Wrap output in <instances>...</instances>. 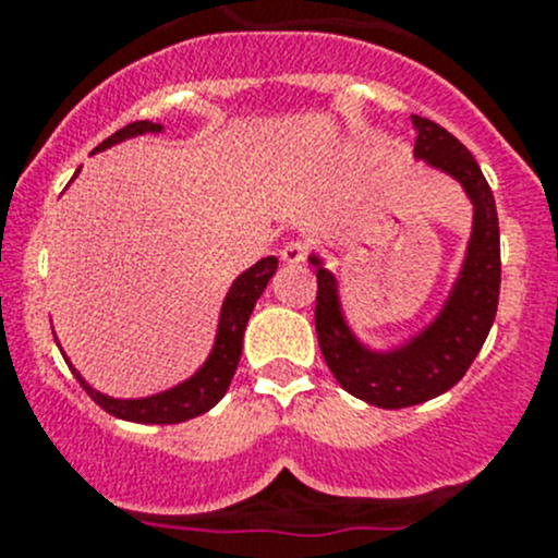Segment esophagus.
<instances>
[{"label":"esophagus","mask_w":558,"mask_h":558,"mask_svg":"<svg viewBox=\"0 0 558 558\" xmlns=\"http://www.w3.org/2000/svg\"><path fill=\"white\" fill-rule=\"evenodd\" d=\"M280 258H283L289 267H294V264H302L305 262V245L302 243H289L280 251Z\"/></svg>","instance_id":"esophagus-1"}]
</instances>
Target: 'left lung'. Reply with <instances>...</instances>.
<instances>
[{"label": "left lung", "mask_w": 558, "mask_h": 558, "mask_svg": "<svg viewBox=\"0 0 558 558\" xmlns=\"http://www.w3.org/2000/svg\"><path fill=\"white\" fill-rule=\"evenodd\" d=\"M415 161L448 174L472 205V229L446 300L421 329L378 348L348 320L340 280L320 253L307 262L315 269V331L337 384L362 402L399 410L446 393L459 384L486 342L499 302V218L494 194L475 156L429 118L413 116Z\"/></svg>", "instance_id": "left-lung-1"}]
</instances>
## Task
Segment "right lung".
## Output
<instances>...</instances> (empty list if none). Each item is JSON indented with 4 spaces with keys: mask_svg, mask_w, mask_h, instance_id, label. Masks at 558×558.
Here are the masks:
<instances>
[{
    "mask_svg": "<svg viewBox=\"0 0 558 558\" xmlns=\"http://www.w3.org/2000/svg\"><path fill=\"white\" fill-rule=\"evenodd\" d=\"M165 126L154 121H134L129 126H123L121 132L110 134L102 145L94 148V154L99 150L112 148L118 143H126L132 137H143V134H161ZM81 172V170H77ZM278 269V258L267 256L262 262H256L253 267H247L245 272H240L238 278L232 280L229 286L227 296H223L221 313H218V324H216V337H213V348L207 353L205 362L194 369L185 380L174 384L165 391L148 393V397H110V393L99 391L83 378L81 373L75 369V364L70 362L64 351V362L70 364L72 375L81 380V386L86 388L88 397L99 404V408L107 410L110 415L123 421H134V424H180V421L196 418V415L207 413L210 408H216L218 402L227 393L229 384L234 378V369L240 364V353H243V335L247 318H251L253 307H256V300L264 294L267 289L269 278ZM56 337V331H53Z\"/></svg>",
    "mask_w": 558,
    "mask_h": 558,
    "instance_id": "add662e5",
    "label": "right lung"
}]
</instances>
